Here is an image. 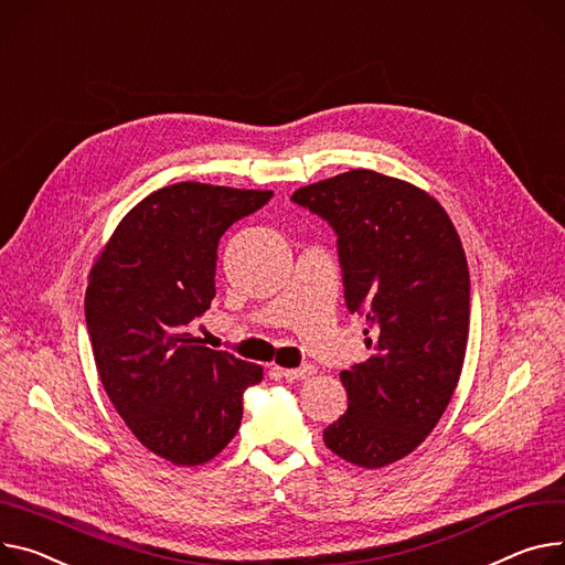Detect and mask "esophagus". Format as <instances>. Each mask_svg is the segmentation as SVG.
<instances>
[{
	"mask_svg": "<svg viewBox=\"0 0 565 565\" xmlns=\"http://www.w3.org/2000/svg\"><path fill=\"white\" fill-rule=\"evenodd\" d=\"M315 373H317V369L312 364H306L300 369H280V375L285 380H306L308 375H315Z\"/></svg>",
	"mask_w": 565,
	"mask_h": 565,
	"instance_id": "1",
	"label": "esophagus"
}]
</instances>
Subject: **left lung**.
<instances>
[{
    "mask_svg": "<svg viewBox=\"0 0 565 565\" xmlns=\"http://www.w3.org/2000/svg\"><path fill=\"white\" fill-rule=\"evenodd\" d=\"M337 233L345 308L366 315V362L341 371L349 409L326 446L362 468L416 450L446 412L466 355L470 278L441 203L420 188L353 169L294 192Z\"/></svg>",
    "mask_w": 565,
    "mask_h": 565,
    "instance_id": "left-lung-1",
    "label": "left lung"
}]
</instances>
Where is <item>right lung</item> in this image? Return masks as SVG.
<instances>
[{
	"mask_svg": "<svg viewBox=\"0 0 565 565\" xmlns=\"http://www.w3.org/2000/svg\"><path fill=\"white\" fill-rule=\"evenodd\" d=\"M274 192L167 185L128 212L99 253L85 291L97 371L110 403L153 455L199 466L242 423V394L263 366L212 351L188 323L214 298L216 246Z\"/></svg>",
	"mask_w": 565,
	"mask_h": 565,
	"instance_id": "1",
	"label": "right lung"
}]
</instances>
